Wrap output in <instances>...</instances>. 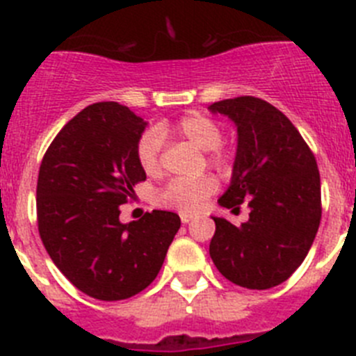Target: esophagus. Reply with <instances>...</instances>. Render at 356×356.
<instances>
[{
  "mask_svg": "<svg viewBox=\"0 0 356 356\" xmlns=\"http://www.w3.org/2000/svg\"><path fill=\"white\" fill-rule=\"evenodd\" d=\"M180 219H181V222H184V225H187V222L193 221L194 216H193V213H180Z\"/></svg>",
  "mask_w": 356,
  "mask_h": 356,
  "instance_id": "34e87169",
  "label": "esophagus"
}]
</instances>
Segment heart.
<instances>
[{
    "mask_svg": "<svg viewBox=\"0 0 356 356\" xmlns=\"http://www.w3.org/2000/svg\"><path fill=\"white\" fill-rule=\"evenodd\" d=\"M175 137L184 139L193 146L207 151L209 162L217 168H228L234 155L221 146L222 128L216 119L205 114H187L172 124L160 127L159 130H147L137 140L135 156L140 169L147 176H156L162 171V139ZM217 191V180L210 175H203L194 180H172L156 194L159 205L180 212H196Z\"/></svg>",
    "mask_w": 356,
    "mask_h": 356,
    "instance_id": "1",
    "label": "heart"
}]
</instances>
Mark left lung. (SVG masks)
Listing matches in <instances>:
<instances>
[{"label": "left lung", "instance_id": "left-lung-1", "mask_svg": "<svg viewBox=\"0 0 356 356\" xmlns=\"http://www.w3.org/2000/svg\"><path fill=\"white\" fill-rule=\"evenodd\" d=\"M237 127V155L219 205L241 226L213 217L210 257L226 280L246 289L280 285L301 266L321 222V178L314 153L287 115L260 97L238 96L209 106Z\"/></svg>", "mask_w": 356, "mask_h": 356}]
</instances>
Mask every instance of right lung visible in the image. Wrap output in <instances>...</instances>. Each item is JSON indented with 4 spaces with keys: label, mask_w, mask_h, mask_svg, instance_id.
<instances>
[{
    "label": "right lung",
    "mask_w": 356,
    "mask_h": 356,
    "mask_svg": "<svg viewBox=\"0 0 356 356\" xmlns=\"http://www.w3.org/2000/svg\"><path fill=\"white\" fill-rule=\"evenodd\" d=\"M147 122L115 102L89 105L58 131L37 180L42 244L78 291L127 300L156 278L180 217L153 210L122 225L119 207L146 180L135 146Z\"/></svg>",
    "instance_id": "add662e5"
}]
</instances>
